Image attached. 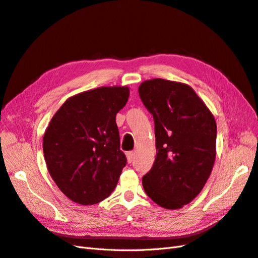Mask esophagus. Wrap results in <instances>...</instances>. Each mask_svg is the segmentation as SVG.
I'll list each match as a JSON object with an SVG mask.
<instances>
[{
  "label": "esophagus",
  "mask_w": 258,
  "mask_h": 258,
  "mask_svg": "<svg viewBox=\"0 0 258 258\" xmlns=\"http://www.w3.org/2000/svg\"><path fill=\"white\" fill-rule=\"evenodd\" d=\"M126 156H127V160H128V162H129V163H131V162H132V160H134V156H135L134 152H128V153H126Z\"/></svg>",
  "instance_id": "1"
}]
</instances>
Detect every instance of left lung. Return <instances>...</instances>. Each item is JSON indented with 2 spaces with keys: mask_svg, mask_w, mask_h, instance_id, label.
Here are the masks:
<instances>
[{
  "mask_svg": "<svg viewBox=\"0 0 258 258\" xmlns=\"http://www.w3.org/2000/svg\"><path fill=\"white\" fill-rule=\"evenodd\" d=\"M143 104L154 117L156 158L142 178L155 204L181 209L196 198L212 172L216 157V121L195 90L162 79L139 86Z\"/></svg>",
  "mask_w": 258,
  "mask_h": 258,
  "instance_id": "left-lung-1",
  "label": "left lung"
}]
</instances>
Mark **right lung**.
Masks as SVG:
<instances>
[{"mask_svg": "<svg viewBox=\"0 0 258 258\" xmlns=\"http://www.w3.org/2000/svg\"><path fill=\"white\" fill-rule=\"evenodd\" d=\"M127 86L99 87L69 98L43 137L48 172L76 204L96 205L114 191L126 156L120 151L116 114L126 105Z\"/></svg>", "mask_w": 258, "mask_h": 258, "instance_id": "1", "label": "right lung"}]
</instances>
